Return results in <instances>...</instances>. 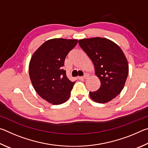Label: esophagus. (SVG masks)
<instances>
[{
	"mask_svg": "<svg viewBox=\"0 0 148 148\" xmlns=\"http://www.w3.org/2000/svg\"><path fill=\"white\" fill-rule=\"evenodd\" d=\"M88 77H89V75H88V74H85L84 76L83 77H82V78L84 79H87Z\"/></svg>",
	"mask_w": 148,
	"mask_h": 148,
	"instance_id": "34e87169",
	"label": "esophagus"
}]
</instances>
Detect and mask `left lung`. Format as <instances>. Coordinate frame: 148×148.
I'll use <instances>...</instances> for the list:
<instances>
[{"label": "left lung", "mask_w": 148, "mask_h": 148, "mask_svg": "<svg viewBox=\"0 0 148 148\" xmlns=\"http://www.w3.org/2000/svg\"><path fill=\"white\" fill-rule=\"evenodd\" d=\"M78 43L92 61L101 84L97 91L89 92L90 97L98 103L108 102L124 87L129 74L126 57L118 45L105 38H84Z\"/></svg>", "instance_id": "8db88e82"}]
</instances>
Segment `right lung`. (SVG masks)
<instances>
[{
	"mask_svg": "<svg viewBox=\"0 0 148 148\" xmlns=\"http://www.w3.org/2000/svg\"><path fill=\"white\" fill-rule=\"evenodd\" d=\"M77 43V40L74 39H50L32 55L29 66L30 79L38 95L49 103L61 104L71 96L75 82L68 79L62 66Z\"/></svg>",
	"mask_w": 148,
	"mask_h": 148,
	"instance_id": "right-lung-1",
	"label": "right lung"
}]
</instances>
